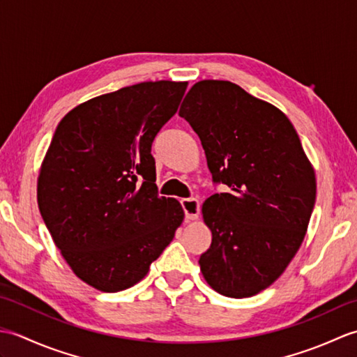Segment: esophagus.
<instances>
[{
    "label": "esophagus",
    "mask_w": 357,
    "mask_h": 357,
    "mask_svg": "<svg viewBox=\"0 0 357 357\" xmlns=\"http://www.w3.org/2000/svg\"><path fill=\"white\" fill-rule=\"evenodd\" d=\"M181 206L184 208L187 219H196L199 216V201L196 198L181 199Z\"/></svg>",
    "instance_id": "obj_1"
}]
</instances>
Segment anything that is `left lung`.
Returning a JSON list of instances; mask_svg holds the SVG:
<instances>
[{"label":"left lung","instance_id":"left-lung-1","mask_svg":"<svg viewBox=\"0 0 357 357\" xmlns=\"http://www.w3.org/2000/svg\"><path fill=\"white\" fill-rule=\"evenodd\" d=\"M179 116L198 133L213 183L229 187L202 206L213 238L201 271L218 293L250 298L282 275L304 241L314 170L290 119L230 81L196 82Z\"/></svg>","mask_w":357,"mask_h":357}]
</instances>
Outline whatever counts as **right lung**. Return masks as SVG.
<instances>
[{
  "mask_svg": "<svg viewBox=\"0 0 357 357\" xmlns=\"http://www.w3.org/2000/svg\"><path fill=\"white\" fill-rule=\"evenodd\" d=\"M187 82H139L96 96L58 124L38 178V207L66 262L105 293L147 275L184 210L159 198L151 144Z\"/></svg>",
  "mask_w": 357,
  "mask_h": 357,
  "instance_id": "obj_1",
  "label": "right lung"
}]
</instances>
